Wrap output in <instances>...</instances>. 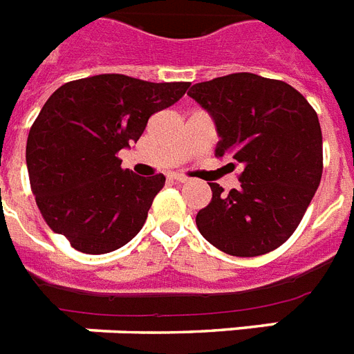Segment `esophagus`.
Here are the masks:
<instances>
[{"label": "esophagus", "mask_w": 354, "mask_h": 354, "mask_svg": "<svg viewBox=\"0 0 354 354\" xmlns=\"http://www.w3.org/2000/svg\"><path fill=\"white\" fill-rule=\"evenodd\" d=\"M169 179L171 180H175V183H179V185H183V183H186V177H183V175H179V174H174V175H169Z\"/></svg>", "instance_id": "obj_1"}]
</instances>
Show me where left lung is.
Returning <instances> with one entry per match:
<instances>
[{
  "instance_id": "obj_1",
  "label": "left lung",
  "mask_w": 354,
  "mask_h": 354,
  "mask_svg": "<svg viewBox=\"0 0 354 354\" xmlns=\"http://www.w3.org/2000/svg\"><path fill=\"white\" fill-rule=\"evenodd\" d=\"M216 124V157L243 164L241 186L223 194L210 183V205L195 223L214 247L239 257L267 254L299 225L320 186L324 155L318 115L292 86L252 73L190 87Z\"/></svg>"
}]
</instances>
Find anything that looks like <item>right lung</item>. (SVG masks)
I'll return each mask as SVG.
<instances>
[{
	"instance_id": "1",
	"label": "right lung",
	"mask_w": 354,
	"mask_h": 354,
	"mask_svg": "<svg viewBox=\"0 0 354 354\" xmlns=\"http://www.w3.org/2000/svg\"><path fill=\"white\" fill-rule=\"evenodd\" d=\"M188 87L97 75L50 95L25 151L30 188L50 230L84 254L113 252L137 236L166 179L122 169L117 153L137 142L148 118L174 106Z\"/></svg>"
}]
</instances>
